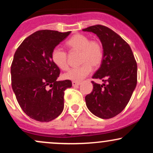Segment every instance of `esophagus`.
Masks as SVG:
<instances>
[{"mask_svg": "<svg viewBox=\"0 0 153 153\" xmlns=\"http://www.w3.org/2000/svg\"><path fill=\"white\" fill-rule=\"evenodd\" d=\"M80 84V82H76V81H73L72 82V85H73V86H78Z\"/></svg>", "mask_w": 153, "mask_h": 153, "instance_id": "1", "label": "esophagus"}]
</instances>
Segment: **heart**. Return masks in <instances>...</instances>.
<instances>
[{
  "instance_id": "obj_1",
  "label": "heart",
  "mask_w": 153,
  "mask_h": 153,
  "mask_svg": "<svg viewBox=\"0 0 153 153\" xmlns=\"http://www.w3.org/2000/svg\"><path fill=\"white\" fill-rule=\"evenodd\" d=\"M67 47L71 50L80 51V62L82 65L72 68L64 75L67 80L80 82L92 72V66L98 67L103 58V50L101 44L97 40H90L86 35L77 34L66 42ZM51 57L53 62L62 70L68 68V54L64 50L55 47L52 50Z\"/></svg>"
}]
</instances>
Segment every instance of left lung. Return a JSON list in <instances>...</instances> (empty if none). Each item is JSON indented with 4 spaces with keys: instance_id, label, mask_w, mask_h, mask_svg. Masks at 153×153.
<instances>
[{
    "instance_id": "8db88e82",
    "label": "left lung",
    "mask_w": 153,
    "mask_h": 153,
    "mask_svg": "<svg viewBox=\"0 0 153 153\" xmlns=\"http://www.w3.org/2000/svg\"><path fill=\"white\" fill-rule=\"evenodd\" d=\"M98 36L103 49L101 67L93 78V91L85 96L89 111L101 119H111L124 109L137 82V65L130 46L113 30L102 25L82 29Z\"/></svg>"
}]
</instances>
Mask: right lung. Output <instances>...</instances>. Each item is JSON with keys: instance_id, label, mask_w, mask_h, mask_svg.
I'll use <instances>...</instances> for the list:
<instances>
[{"instance_id": "right-lung-1", "label": "right lung", "mask_w": 153, "mask_h": 153, "mask_svg": "<svg viewBox=\"0 0 153 153\" xmlns=\"http://www.w3.org/2000/svg\"><path fill=\"white\" fill-rule=\"evenodd\" d=\"M71 32L36 31L23 41L13 56L12 88L24 113L38 122L53 120L64 108V91L72 87V82L57 81L60 71L51 53ZM47 86L51 88L47 89Z\"/></svg>"}]
</instances>
